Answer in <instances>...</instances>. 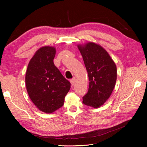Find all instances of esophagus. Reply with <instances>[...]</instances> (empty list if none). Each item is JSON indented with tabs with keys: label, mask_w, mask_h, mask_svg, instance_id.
Here are the masks:
<instances>
[{
	"label": "esophagus",
	"mask_w": 147,
	"mask_h": 147,
	"mask_svg": "<svg viewBox=\"0 0 147 147\" xmlns=\"http://www.w3.org/2000/svg\"><path fill=\"white\" fill-rule=\"evenodd\" d=\"M70 82L71 84H72V85H74V84L75 83V78H73L72 79H71Z\"/></svg>",
	"instance_id": "obj_1"
}]
</instances>
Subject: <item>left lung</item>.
<instances>
[{
    "label": "left lung",
    "instance_id": "8db88e82",
    "mask_svg": "<svg viewBox=\"0 0 147 147\" xmlns=\"http://www.w3.org/2000/svg\"><path fill=\"white\" fill-rule=\"evenodd\" d=\"M89 77V89L83 103L98 108L108 100L117 81L116 64L104 48L93 42L78 45Z\"/></svg>",
    "mask_w": 147,
    "mask_h": 147
}]
</instances>
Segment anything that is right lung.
<instances>
[{
  "label": "right lung",
  "instance_id": "obj_1",
  "mask_svg": "<svg viewBox=\"0 0 147 147\" xmlns=\"http://www.w3.org/2000/svg\"><path fill=\"white\" fill-rule=\"evenodd\" d=\"M56 48L43 47L29 61L26 73V86L34 104L43 112L51 113L64 105L70 83L55 65Z\"/></svg>",
  "mask_w": 147,
  "mask_h": 147
}]
</instances>
